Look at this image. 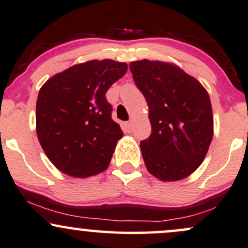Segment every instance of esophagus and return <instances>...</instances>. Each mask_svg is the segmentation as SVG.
<instances>
[{
    "label": "esophagus",
    "instance_id": "1",
    "mask_svg": "<svg viewBox=\"0 0 248 248\" xmlns=\"http://www.w3.org/2000/svg\"><path fill=\"white\" fill-rule=\"evenodd\" d=\"M124 128H126V132L127 133H132V129H133V124L130 121H128L124 124Z\"/></svg>",
    "mask_w": 248,
    "mask_h": 248
}]
</instances>
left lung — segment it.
Here are the masks:
<instances>
[{
	"label": "left lung",
	"instance_id": "1",
	"mask_svg": "<svg viewBox=\"0 0 248 248\" xmlns=\"http://www.w3.org/2000/svg\"><path fill=\"white\" fill-rule=\"evenodd\" d=\"M146 98L152 134L140 147L148 171L163 182L190 176L205 158L213 136L210 96L197 79L172 62H132Z\"/></svg>",
	"mask_w": 248,
	"mask_h": 248
}]
</instances>
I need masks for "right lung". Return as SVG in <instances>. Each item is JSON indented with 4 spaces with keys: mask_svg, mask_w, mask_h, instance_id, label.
<instances>
[{
    "mask_svg": "<svg viewBox=\"0 0 248 248\" xmlns=\"http://www.w3.org/2000/svg\"><path fill=\"white\" fill-rule=\"evenodd\" d=\"M127 69L126 62L94 59L57 73L41 87L37 136L62 172L85 178L107 169L124 133L110 116L106 92Z\"/></svg>",
    "mask_w": 248,
    "mask_h": 248,
    "instance_id": "add662e5",
    "label": "right lung"
}]
</instances>
